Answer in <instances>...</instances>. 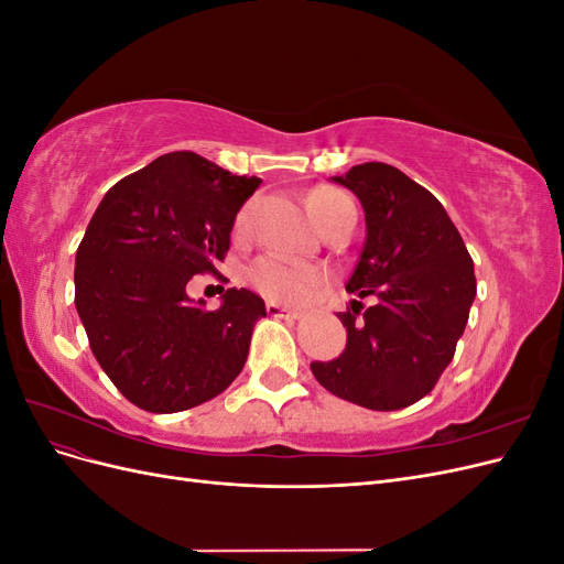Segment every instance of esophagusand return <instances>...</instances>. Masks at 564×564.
<instances>
[{
	"instance_id": "1",
	"label": "esophagus",
	"mask_w": 564,
	"mask_h": 564,
	"mask_svg": "<svg viewBox=\"0 0 564 564\" xmlns=\"http://www.w3.org/2000/svg\"><path fill=\"white\" fill-rule=\"evenodd\" d=\"M265 311H268V315H272V317H286V319H299V317H301L299 311L282 308L280 303H272V301L265 305Z\"/></svg>"
}]
</instances>
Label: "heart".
Returning <instances> with one entry per match:
<instances>
[{"label": "heart", "instance_id": "heart-1", "mask_svg": "<svg viewBox=\"0 0 564 564\" xmlns=\"http://www.w3.org/2000/svg\"><path fill=\"white\" fill-rule=\"evenodd\" d=\"M346 197L332 191V187H313V191L305 193V207H308L315 224L322 228L324 220L334 214V209ZM251 212L253 202H245L242 207L237 209L232 218L235 240H245L249 235ZM247 280L256 292L263 294L265 299L282 303H303L308 301L317 289L327 284V272L308 263L282 259V256H261V259H256L247 268Z\"/></svg>", "mask_w": 564, "mask_h": 564}]
</instances>
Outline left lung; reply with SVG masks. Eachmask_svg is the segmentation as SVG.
Returning a JSON list of instances; mask_svg holds the SVG:
<instances>
[{"instance_id":"left-lung-1","label":"left lung","mask_w":564,"mask_h":564,"mask_svg":"<svg viewBox=\"0 0 564 564\" xmlns=\"http://www.w3.org/2000/svg\"><path fill=\"white\" fill-rule=\"evenodd\" d=\"M365 207L367 242L348 280L352 301L338 313L348 344L313 362L336 398L395 412L429 395L456 352L477 292L473 259L445 207L423 185L383 162L336 176Z\"/></svg>"}]
</instances>
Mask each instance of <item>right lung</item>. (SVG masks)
<instances>
[{
	"mask_svg": "<svg viewBox=\"0 0 564 564\" xmlns=\"http://www.w3.org/2000/svg\"><path fill=\"white\" fill-rule=\"evenodd\" d=\"M259 183L195 152H169L115 183L82 237L79 319L108 379L145 412L209 402L247 362L263 299L228 289L224 305L207 313L185 286L195 275H216L232 218Z\"/></svg>",
	"mask_w": 564,
	"mask_h": 564,
	"instance_id": "add662e5",
	"label": "right lung"
}]
</instances>
